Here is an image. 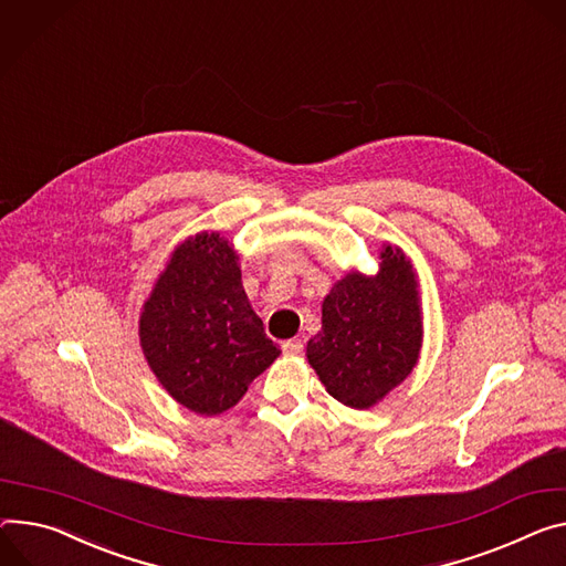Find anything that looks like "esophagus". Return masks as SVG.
Here are the masks:
<instances>
[{
    "label": "esophagus",
    "mask_w": 566,
    "mask_h": 566,
    "mask_svg": "<svg viewBox=\"0 0 566 566\" xmlns=\"http://www.w3.org/2000/svg\"><path fill=\"white\" fill-rule=\"evenodd\" d=\"M282 349H284V354L295 356V354H302L304 343H302V338H291V340H284V343H282Z\"/></svg>",
    "instance_id": "esophagus-1"
}]
</instances>
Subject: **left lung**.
<instances>
[{
  "mask_svg": "<svg viewBox=\"0 0 566 566\" xmlns=\"http://www.w3.org/2000/svg\"><path fill=\"white\" fill-rule=\"evenodd\" d=\"M375 277L347 273L323 302V329L306 358L327 392L370 408L416 368L422 347L420 291L413 264L386 243Z\"/></svg>",
  "mask_w": 566,
  "mask_h": 566,
  "instance_id": "left-lung-1",
  "label": "left lung"
}]
</instances>
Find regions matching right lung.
I'll return each mask as SVG.
<instances>
[{
    "instance_id": "right-lung-1",
    "label": "right lung",
    "mask_w": 566,
    "mask_h": 566,
    "mask_svg": "<svg viewBox=\"0 0 566 566\" xmlns=\"http://www.w3.org/2000/svg\"><path fill=\"white\" fill-rule=\"evenodd\" d=\"M239 256L219 232L180 243L139 316V340L167 392L198 416L232 408L280 356L241 284Z\"/></svg>"
}]
</instances>
